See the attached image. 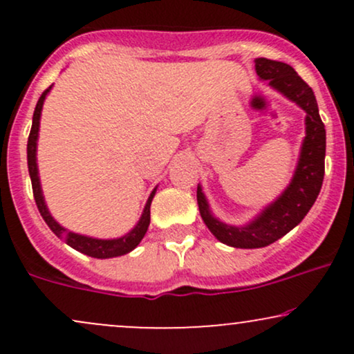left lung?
Returning a JSON list of instances; mask_svg holds the SVG:
<instances>
[{"mask_svg": "<svg viewBox=\"0 0 354 354\" xmlns=\"http://www.w3.org/2000/svg\"><path fill=\"white\" fill-rule=\"evenodd\" d=\"M254 68L259 78L268 80L271 86L306 111V136L299 154L298 168L290 186L248 226L238 228L218 221L211 214L208 201L198 186V208L208 230L225 245L246 250L271 245L303 221L315 205L323 185L326 154V131L319 118L315 93L306 81H303L290 64L281 61L258 58L254 59Z\"/></svg>", "mask_w": 354, "mask_h": 354, "instance_id": "1", "label": "left lung"}]
</instances>
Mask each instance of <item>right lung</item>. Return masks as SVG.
Segmentation results:
<instances>
[{
  "instance_id": "obj_1",
  "label": "right lung",
  "mask_w": 354,
  "mask_h": 354,
  "mask_svg": "<svg viewBox=\"0 0 354 354\" xmlns=\"http://www.w3.org/2000/svg\"><path fill=\"white\" fill-rule=\"evenodd\" d=\"M51 86L48 89H44L43 95L39 96L38 103H36L35 108V115H33V124H31V131L30 136H28V169H30V178H31V186H33V196L36 201V206H38L39 213L46 225L50 226V230L56 236L64 239L66 245H70L71 248H75L76 251L80 253H84L88 256H93V258H115V256H121L129 253L131 250L140 245V241L143 239V236L148 231L149 226V206H151V200L154 196V191L151 193V196L148 198V203H146L143 216H141L138 225L129 231L128 234H124L123 238L118 239H96V238H89V236H83V234L73 233V231L64 230L63 226H59L55 219L51 218L50 211H48L46 205H44L43 200V193H41V185H39V178H38V165H36V140H38V131H39V118H41V109H43V101L46 98L48 91H50Z\"/></svg>"
}]
</instances>
